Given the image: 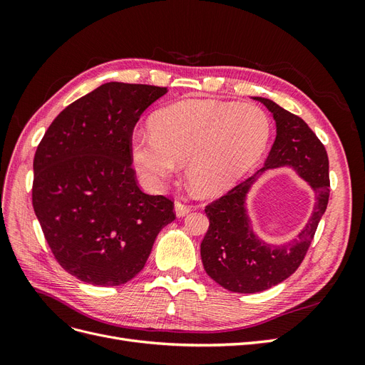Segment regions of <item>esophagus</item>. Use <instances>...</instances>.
<instances>
[{"instance_id":"34e87169","label":"esophagus","mask_w":365,"mask_h":365,"mask_svg":"<svg viewBox=\"0 0 365 365\" xmlns=\"http://www.w3.org/2000/svg\"><path fill=\"white\" fill-rule=\"evenodd\" d=\"M190 210H192L190 205H187V204L180 202V201L175 202V213H176V216H178V217H182L185 215H189Z\"/></svg>"}]
</instances>
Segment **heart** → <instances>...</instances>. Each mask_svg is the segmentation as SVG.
I'll return each mask as SVG.
<instances>
[{"label": "heart", "mask_w": 365, "mask_h": 365, "mask_svg": "<svg viewBox=\"0 0 365 365\" xmlns=\"http://www.w3.org/2000/svg\"><path fill=\"white\" fill-rule=\"evenodd\" d=\"M150 130L130 141L132 160L148 184L158 187L185 163V178L204 196L222 193L254 168L271 135V121L251 103L189 98L163 108Z\"/></svg>", "instance_id": "heart-1"}]
</instances>
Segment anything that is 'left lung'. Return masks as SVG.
I'll use <instances>...</instances> for the list:
<instances>
[{"instance_id": "obj_1", "label": "left lung", "mask_w": 365, "mask_h": 365, "mask_svg": "<svg viewBox=\"0 0 365 365\" xmlns=\"http://www.w3.org/2000/svg\"><path fill=\"white\" fill-rule=\"evenodd\" d=\"M274 115L277 135L264 168L205 207L210 225L201 244L205 272L231 292L254 294L282 283L300 267L324 215L329 193V158L324 145L304 121L269 98L254 97ZM291 165L309 182L317 197L309 222L289 245L272 247L252 233L245 200L257 175L267 168Z\"/></svg>"}]
</instances>
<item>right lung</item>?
Returning a JSON list of instances; mask_svg holds the SVG:
<instances>
[{
    "label": "right lung",
    "mask_w": 365,
    "mask_h": 365,
    "mask_svg": "<svg viewBox=\"0 0 365 365\" xmlns=\"http://www.w3.org/2000/svg\"><path fill=\"white\" fill-rule=\"evenodd\" d=\"M168 88L103 83L68 105L33 160L31 202L61 267L96 286H118L145 268L173 201L146 195L132 168L140 115Z\"/></svg>",
    "instance_id": "1"
}]
</instances>
